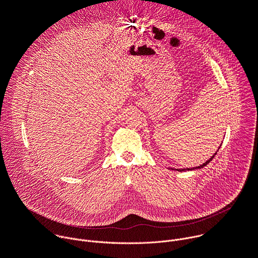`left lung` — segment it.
<instances>
[{
    "label": "left lung",
    "instance_id": "1",
    "mask_svg": "<svg viewBox=\"0 0 258 258\" xmlns=\"http://www.w3.org/2000/svg\"><path fill=\"white\" fill-rule=\"evenodd\" d=\"M219 149V148H218ZM216 155V153H214V155H212L211 157H210V159H208L205 163H203L202 165H200V166H196V167H193V168H181V169H173V168H171V169H173V170H177V171H186V170H193V169H197V168H202V167H204V166H206L212 159H213V157Z\"/></svg>",
    "mask_w": 258,
    "mask_h": 258
}]
</instances>
